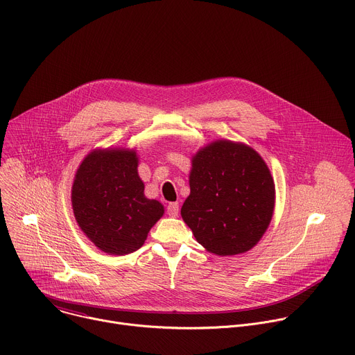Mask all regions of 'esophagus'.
I'll return each instance as SVG.
<instances>
[{
  "label": "esophagus",
  "mask_w": 355,
  "mask_h": 355,
  "mask_svg": "<svg viewBox=\"0 0 355 355\" xmlns=\"http://www.w3.org/2000/svg\"><path fill=\"white\" fill-rule=\"evenodd\" d=\"M178 211H180V205L177 204V202H171V204H168V207H167L168 216H171V218L178 216Z\"/></svg>",
  "instance_id": "34e87169"
}]
</instances>
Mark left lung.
Segmentation results:
<instances>
[{
	"mask_svg": "<svg viewBox=\"0 0 355 355\" xmlns=\"http://www.w3.org/2000/svg\"><path fill=\"white\" fill-rule=\"evenodd\" d=\"M189 187L181 216L198 243L218 256L248 251L271 222L274 181L264 160L248 146L219 140L199 150Z\"/></svg>",
	"mask_w": 355,
	"mask_h": 355,
	"instance_id": "left-lung-1",
	"label": "left lung"
}]
</instances>
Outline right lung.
I'll return each mask as SVG.
<instances>
[{
    "label": "right lung",
    "mask_w": 355,
    "mask_h": 355,
    "mask_svg": "<svg viewBox=\"0 0 355 355\" xmlns=\"http://www.w3.org/2000/svg\"><path fill=\"white\" fill-rule=\"evenodd\" d=\"M143 191L135 151H92L73 184L76 220L99 250L115 256L129 254L143 245L164 214L160 202L147 199Z\"/></svg>",
    "instance_id": "add662e5"
}]
</instances>
